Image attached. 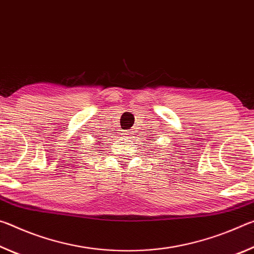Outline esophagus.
Returning a JSON list of instances; mask_svg holds the SVG:
<instances>
[{
  "label": "esophagus",
  "mask_w": 254,
  "mask_h": 254,
  "mask_svg": "<svg viewBox=\"0 0 254 254\" xmlns=\"http://www.w3.org/2000/svg\"><path fill=\"white\" fill-rule=\"evenodd\" d=\"M133 133H134L133 131H127V132H124L123 134L126 135V136H128V137H130V136H132V135H133Z\"/></svg>",
  "instance_id": "esophagus-1"
}]
</instances>
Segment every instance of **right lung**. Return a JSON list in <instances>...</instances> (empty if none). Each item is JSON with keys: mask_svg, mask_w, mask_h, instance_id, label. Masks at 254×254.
I'll list each match as a JSON object with an SVG mask.
<instances>
[{"mask_svg": "<svg viewBox=\"0 0 254 254\" xmlns=\"http://www.w3.org/2000/svg\"><path fill=\"white\" fill-rule=\"evenodd\" d=\"M100 139H101V137H100Z\"/></svg>", "mask_w": 254, "mask_h": 254, "instance_id": "1", "label": "right lung"}]
</instances>
